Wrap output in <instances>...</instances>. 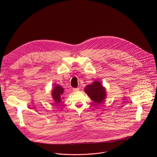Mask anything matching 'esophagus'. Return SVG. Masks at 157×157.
Listing matches in <instances>:
<instances>
[{
    "label": "esophagus",
    "mask_w": 157,
    "mask_h": 157,
    "mask_svg": "<svg viewBox=\"0 0 157 157\" xmlns=\"http://www.w3.org/2000/svg\"><path fill=\"white\" fill-rule=\"evenodd\" d=\"M78 90H79L78 88H74V89H73V91H74V92H77V91H78Z\"/></svg>",
    "instance_id": "esophagus-1"
}]
</instances>
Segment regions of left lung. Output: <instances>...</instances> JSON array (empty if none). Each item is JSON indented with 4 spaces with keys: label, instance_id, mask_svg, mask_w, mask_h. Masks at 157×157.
<instances>
[{
    "label": "left lung",
    "instance_id": "8db88e82",
    "mask_svg": "<svg viewBox=\"0 0 157 157\" xmlns=\"http://www.w3.org/2000/svg\"><path fill=\"white\" fill-rule=\"evenodd\" d=\"M84 90L95 105L102 103L106 98V88L98 80L86 86Z\"/></svg>",
    "mask_w": 157,
    "mask_h": 157
}]
</instances>
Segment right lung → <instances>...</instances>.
<instances>
[{"label":"right lung","mask_w":157,"mask_h":157,"mask_svg":"<svg viewBox=\"0 0 157 157\" xmlns=\"http://www.w3.org/2000/svg\"><path fill=\"white\" fill-rule=\"evenodd\" d=\"M64 93V89L62 86L56 84L52 90H51V95L54 101L55 104L60 103L62 99H63V94Z\"/></svg>","instance_id":"obj_1"}]
</instances>
